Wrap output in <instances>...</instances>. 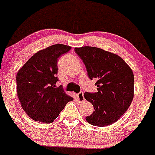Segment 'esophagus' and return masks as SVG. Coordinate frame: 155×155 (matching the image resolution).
Instances as JSON below:
<instances>
[{
  "label": "esophagus",
  "mask_w": 155,
  "mask_h": 155,
  "mask_svg": "<svg viewBox=\"0 0 155 155\" xmlns=\"http://www.w3.org/2000/svg\"><path fill=\"white\" fill-rule=\"evenodd\" d=\"M77 97L78 99H79V101L80 102H82V101H84V93L83 92H80V93H78L77 94Z\"/></svg>",
  "instance_id": "34e87169"
}]
</instances>
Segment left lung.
<instances>
[{
	"mask_svg": "<svg viewBox=\"0 0 155 155\" xmlns=\"http://www.w3.org/2000/svg\"><path fill=\"white\" fill-rule=\"evenodd\" d=\"M85 65L90 80L96 79L97 92H85L84 98L94 111L86 120L95 126H107L127 111L134 96V75L118 55L92 46L75 48Z\"/></svg>",
	"mask_w": 155,
	"mask_h": 155,
	"instance_id": "8db88e82",
	"label": "left lung"
}]
</instances>
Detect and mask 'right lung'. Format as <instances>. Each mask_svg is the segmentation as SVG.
Here are the masks:
<instances>
[{
	"label": "right lung",
	"instance_id": "1",
	"mask_svg": "<svg viewBox=\"0 0 155 155\" xmlns=\"http://www.w3.org/2000/svg\"><path fill=\"white\" fill-rule=\"evenodd\" d=\"M71 47L55 44L31 57L18 72L17 93L22 109L31 119L51 124L73 97L65 94L58 81V60Z\"/></svg>",
	"mask_w": 155,
	"mask_h": 155
}]
</instances>
